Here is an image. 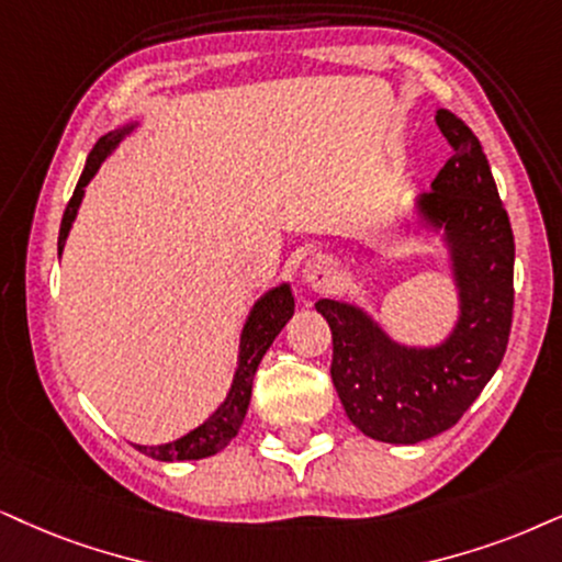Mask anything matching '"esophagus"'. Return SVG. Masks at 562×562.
Segmentation results:
<instances>
[{
    "instance_id": "esophagus-1",
    "label": "esophagus",
    "mask_w": 562,
    "mask_h": 562,
    "mask_svg": "<svg viewBox=\"0 0 562 562\" xmlns=\"http://www.w3.org/2000/svg\"><path fill=\"white\" fill-rule=\"evenodd\" d=\"M334 280H337V272H334V265H331L329 257H324V254H316V257H311L308 261H305L303 282L311 290L322 293V290L329 288Z\"/></svg>"
}]
</instances>
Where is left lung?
I'll return each instance as SVG.
<instances>
[{
	"label": "left lung",
	"instance_id": "8db88e82",
	"mask_svg": "<svg viewBox=\"0 0 562 562\" xmlns=\"http://www.w3.org/2000/svg\"><path fill=\"white\" fill-rule=\"evenodd\" d=\"M453 155L423 220L443 228L459 288V322L438 347H402L355 305L318 301L331 329V381L355 428L383 443H420L459 423L498 371L514 318V231L474 132L440 109Z\"/></svg>",
	"mask_w": 562,
	"mask_h": 562
}]
</instances>
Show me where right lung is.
<instances>
[{"label":"right lung","mask_w":562,"mask_h":562,"mask_svg":"<svg viewBox=\"0 0 562 562\" xmlns=\"http://www.w3.org/2000/svg\"><path fill=\"white\" fill-rule=\"evenodd\" d=\"M132 126H126L122 132H109L105 137H101L92 147V153L88 155V162H85V170L77 181L75 194L69 199L67 210H64L61 217V228H59V257L64 240L69 236V228H72L77 210H80L85 187H88L95 170L101 168V162L105 160L113 147L122 142L124 134H130ZM295 301L293 293H290L288 285H280L257 301L254 305L251 316L244 326V334H240V355H238V371L236 379H233L231 394L225 396V402L215 409V415L210 420H204L199 428H194L187 436L173 440V443H162V446H134V449L147 453V457L158 459V461H191V459H204L212 457V453L223 451L225 446L236 438V432L240 425H244L248 402H251V386H254V373L265 358V352L269 350V345L274 342L277 334L282 331V326L288 324V318L293 316Z\"/></svg>","instance_id":"add662e5"}]
</instances>
